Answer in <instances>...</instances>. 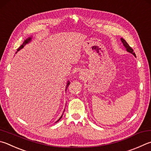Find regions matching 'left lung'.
Masks as SVG:
<instances>
[{
  "instance_id": "1",
  "label": "left lung",
  "mask_w": 151,
  "mask_h": 151,
  "mask_svg": "<svg viewBox=\"0 0 151 151\" xmlns=\"http://www.w3.org/2000/svg\"><path fill=\"white\" fill-rule=\"evenodd\" d=\"M121 40H122V43H123V45H124L125 47V48L127 49V51L128 52H129V53H132L133 55H134L135 56V52L133 51V49L132 48H131L129 45L128 43H127V42H126V41H125L124 39H123V38H122Z\"/></svg>"
}]
</instances>
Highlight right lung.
<instances>
[{"mask_svg": "<svg viewBox=\"0 0 151 151\" xmlns=\"http://www.w3.org/2000/svg\"><path fill=\"white\" fill-rule=\"evenodd\" d=\"M30 40H31V37H29V38H28V39H26V40L25 41H24V42H23L22 44V45H20V47L18 49V50H17V51H19V50H20V49H21L22 48H23L24 46L26 44V43H29V42H30ZM68 84H69V82H68V84H67V88H68ZM62 116H61V117H60V118L59 119V120L61 119V118L62 117ZM59 120H58V121H59ZM58 121H57V122H58Z\"/></svg>", "mask_w": 151, "mask_h": 151, "instance_id": "add662e5", "label": "right lung"}]
</instances>
